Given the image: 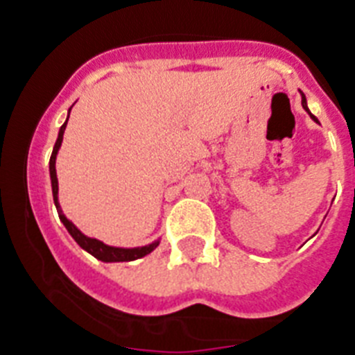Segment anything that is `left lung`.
I'll return each instance as SVG.
<instances>
[{
    "label": "left lung",
    "instance_id": "8db88e82",
    "mask_svg": "<svg viewBox=\"0 0 355 355\" xmlns=\"http://www.w3.org/2000/svg\"><path fill=\"white\" fill-rule=\"evenodd\" d=\"M300 94H302V106H303V110H305V112L309 113V115H311V119H312V121H315V122H318V119H315L314 115H312V113H311V110H309V106H306V99H305V95H303V92H302V90H300Z\"/></svg>",
    "mask_w": 355,
    "mask_h": 355
}]
</instances>
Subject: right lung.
I'll list each match as a JSON object with an SVG mask.
<instances>
[{"label": "right lung", "mask_w": 355, "mask_h": 355, "mask_svg": "<svg viewBox=\"0 0 355 355\" xmlns=\"http://www.w3.org/2000/svg\"><path fill=\"white\" fill-rule=\"evenodd\" d=\"M71 106H73V104H71ZM71 106H70V110H68L67 121H64V124L59 128L58 141H55V144H53V151H52V157H50V164H49L53 204H55V209H58L59 220H61L62 225L67 227V231L70 233V236L76 240L77 245L81 247V249H85L86 252H90V254L94 256V258H97V260L106 261V263H115V261H133V260H139V258H144L146 254H150V252H153L155 249L159 247L160 238L153 240L151 243H146V245H139V247L108 245V243L101 242V240H97V238L86 236L81 229H77L76 223L71 222V220H68L67 214L62 213L61 204H59V184H58V173H55V159H58L59 148H61V144H62V135H64V128H67L68 117H70Z\"/></svg>", "instance_id": "obj_1"}]
</instances>
